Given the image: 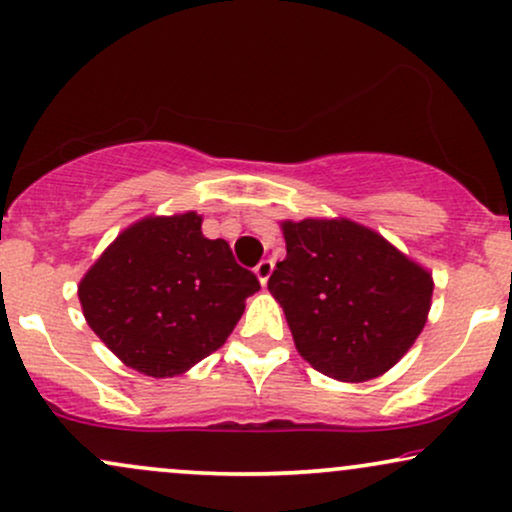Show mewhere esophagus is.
<instances>
[{
  "mask_svg": "<svg viewBox=\"0 0 512 512\" xmlns=\"http://www.w3.org/2000/svg\"><path fill=\"white\" fill-rule=\"evenodd\" d=\"M272 272H274V262L272 260H262L255 267V274H257V279H260L262 286H267V281H269V276H272Z\"/></svg>",
  "mask_w": 512,
  "mask_h": 512,
  "instance_id": "esophagus-1",
  "label": "esophagus"
}]
</instances>
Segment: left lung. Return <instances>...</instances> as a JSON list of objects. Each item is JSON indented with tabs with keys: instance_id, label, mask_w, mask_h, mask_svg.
<instances>
[{
	"instance_id": "8db88e82",
	"label": "left lung",
	"mask_w": 512,
	"mask_h": 512,
	"mask_svg": "<svg viewBox=\"0 0 512 512\" xmlns=\"http://www.w3.org/2000/svg\"><path fill=\"white\" fill-rule=\"evenodd\" d=\"M286 260L269 293L298 353L338 381L377 379L427 324L434 279L377 231L350 219L281 221Z\"/></svg>"
}]
</instances>
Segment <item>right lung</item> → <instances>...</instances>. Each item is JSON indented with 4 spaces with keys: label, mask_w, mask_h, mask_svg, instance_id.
<instances>
[{
    "label": "right lung",
    "mask_w": 512,
    "mask_h": 512,
    "mask_svg": "<svg viewBox=\"0 0 512 512\" xmlns=\"http://www.w3.org/2000/svg\"><path fill=\"white\" fill-rule=\"evenodd\" d=\"M260 291L197 212L128 226L78 283L85 322L126 367L166 379L219 350Z\"/></svg>",
    "instance_id": "right-lung-1"
}]
</instances>
